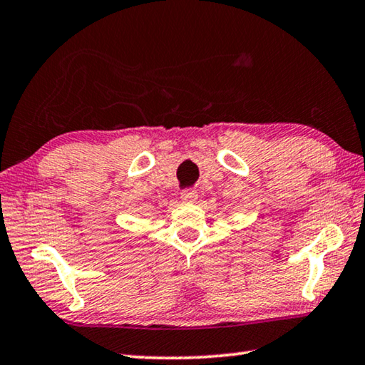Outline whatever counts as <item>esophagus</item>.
Here are the masks:
<instances>
[{
  "mask_svg": "<svg viewBox=\"0 0 365 365\" xmlns=\"http://www.w3.org/2000/svg\"><path fill=\"white\" fill-rule=\"evenodd\" d=\"M180 199L183 202H196V199H197V192L195 191V190H185V191H182V195H180Z\"/></svg>",
  "mask_w": 365,
  "mask_h": 365,
  "instance_id": "1",
  "label": "esophagus"
}]
</instances>
